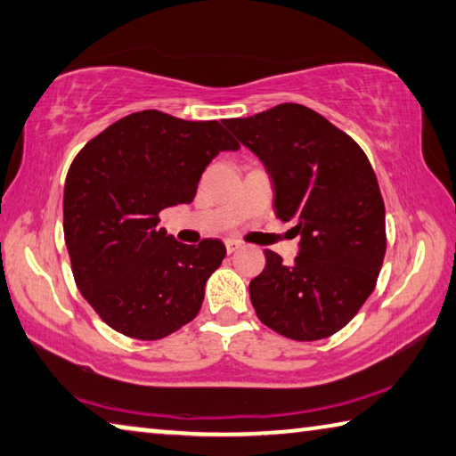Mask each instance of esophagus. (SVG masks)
Segmentation results:
<instances>
[{"label":"esophagus","instance_id":"1","mask_svg":"<svg viewBox=\"0 0 456 456\" xmlns=\"http://www.w3.org/2000/svg\"><path fill=\"white\" fill-rule=\"evenodd\" d=\"M238 248H242V242H238V240H226V252H228V254H234Z\"/></svg>","mask_w":456,"mask_h":456}]
</instances>
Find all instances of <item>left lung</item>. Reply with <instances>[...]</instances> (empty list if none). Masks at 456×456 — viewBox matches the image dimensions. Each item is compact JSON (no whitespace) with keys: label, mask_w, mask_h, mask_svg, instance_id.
I'll return each mask as SVG.
<instances>
[{"label":"left lung","mask_w":456,"mask_h":456,"mask_svg":"<svg viewBox=\"0 0 456 456\" xmlns=\"http://www.w3.org/2000/svg\"><path fill=\"white\" fill-rule=\"evenodd\" d=\"M224 126L266 166L276 216L300 236L292 266L265 250L266 266L250 282L260 322L300 342L332 337L372 294L387 252L385 202L369 158L300 103Z\"/></svg>","instance_id":"left-lung-1"}]
</instances>
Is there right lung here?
I'll return each mask as SVG.
<instances>
[{
  "label": "right lung",
  "instance_id": "right-lung-1",
  "mask_svg": "<svg viewBox=\"0 0 456 456\" xmlns=\"http://www.w3.org/2000/svg\"><path fill=\"white\" fill-rule=\"evenodd\" d=\"M238 148L216 119L143 110L79 150L63 188V236L79 292L111 329L159 340L194 321L226 246L178 242L159 212L190 204L206 166Z\"/></svg>",
  "mask_w": 456,
  "mask_h": 456
}]
</instances>
